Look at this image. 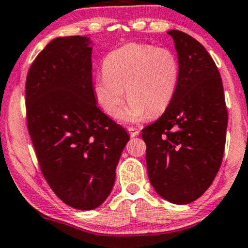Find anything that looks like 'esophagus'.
I'll use <instances>...</instances> for the list:
<instances>
[{"mask_svg": "<svg viewBox=\"0 0 248 248\" xmlns=\"http://www.w3.org/2000/svg\"><path fill=\"white\" fill-rule=\"evenodd\" d=\"M127 131H129L130 136H131V137H136L137 135L140 134V130L134 129V127H129V129H127Z\"/></svg>", "mask_w": 248, "mask_h": 248, "instance_id": "1", "label": "esophagus"}]
</instances>
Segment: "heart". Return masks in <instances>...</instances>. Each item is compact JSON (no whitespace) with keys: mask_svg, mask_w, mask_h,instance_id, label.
I'll return each instance as SVG.
<instances>
[{"mask_svg":"<svg viewBox=\"0 0 248 248\" xmlns=\"http://www.w3.org/2000/svg\"><path fill=\"white\" fill-rule=\"evenodd\" d=\"M180 64L166 47L130 43L107 53L103 76L95 78L94 95L111 118H118L124 105V89L129 106L124 121L137 123L145 117L166 111L177 92Z\"/></svg>","mask_w":248,"mask_h":248,"instance_id":"heart-1","label":"heart"}]
</instances>
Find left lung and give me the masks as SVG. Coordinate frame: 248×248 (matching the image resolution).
Segmentation results:
<instances>
[{"label":"left lung","mask_w":248,"mask_h":248,"mask_svg":"<svg viewBox=\"0 0 248 248\" xmlns=\"http://www.w3.org/2000/svg\"><path fill=\"white\" fill-rule=\"evenodd\" d=\"M180 78L172 103L142 130L150 184L166 201L188 204L213 184L223 159L228 123L221 75L205 47L178 30Z\"/></svg>","instance_id":"8db88e82"}]
</instances>
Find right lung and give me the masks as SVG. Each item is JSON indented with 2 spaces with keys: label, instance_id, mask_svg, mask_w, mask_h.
Instances as JSON below:
<instances>
[{
  "label": "right lung",
  "instance_id": "add662e5",
  "mask_svg": "<svg viewBox=\"0 0 248 248\" xmlns=\"http://www.w3.org/2000/svg\"><path fill=\"white\" fill-rule=\"evenodd\" d=\"M91 40H51L26 78L27 127L45 180L71 208L92 210L113 187L130 140L98 105L92 81Z\"/></svg>",
  "mask_w": 248,
  "mask_h": 248
}]
</instances>
